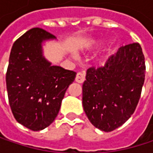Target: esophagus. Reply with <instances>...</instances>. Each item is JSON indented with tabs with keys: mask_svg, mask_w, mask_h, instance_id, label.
<instances>
[{
	"mask_svg": "<svg viewBox=\"0 0 153 153\" xmlns=\"http://www.w3.org/2000/svg\"><path fill=\"white\" fill-rule=\"evenodd\" d=\"M85 78H86V75L84 72H79L75 77V80L79 83H83L85 80Z\"/></svg>",
	"mask_w": 153,
	"mask_h": 153,
	"instance_id": "1",
	"label": "esophagus"
}]
</instances>
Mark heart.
<instances>
[{"mask_svg":"<svg viewBox=\"0 0 153 153\" xmlns=\"http://www.w3.org/2000/svg\"><path fill=\"white\" fill-rule=\"evenodd\" d=\"M101 45H103V42H95L92 43V46H94L95 48H98Z\"/></svg>","mask_w":153,"mask_h":153,"instance_id":"obj_1","label":"heart"}]
</instances>
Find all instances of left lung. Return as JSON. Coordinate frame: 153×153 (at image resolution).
<instances>
[{"label": "left lung", "mask_w": 153, "mask_h": 153, "mask_svg": "<svg viewBox=\"0 0 153 153\" xmlns=\"http://www.w3.org/2000/svg\"><path fill=\"white\" fill-rule=\"evenodd\" d=\"M145 79V60L138 42L120 48L105 65L88 69L82 104L89 121L102 131L124 124L137 106Z\"/></svg>", "instance_id": "8db88e82"}]
</instances>
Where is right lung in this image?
Listing matches in <instances>:
<instances>
[{"label": "right lung", "instance_id": "add662e5", "mask_svg": "<svg viewBox=\"0 0 153 153\" xmlns=\"http://www.w3.org/2000/svg\"><path fill=\"white\" fill-rule=\"evenodd\" d=\"M56 37L35 27L12 46L6 74L9 103L16 120L40 131L56 119L62 100L76 73L51 65L42 56V42Z\"/></svg>", "mask_w": 153, "mask_h": 153}]
</instances>
